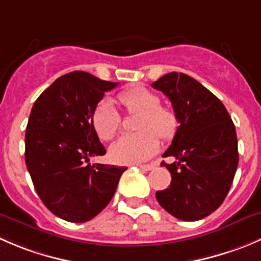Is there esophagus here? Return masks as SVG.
<instances>
[{
  "mask_svg": "<svg viewBox=\"0 0 261 261\" xmlns=\"http://www.w3.org/2000/svg\"><path fill=\"white\" fill-rule=\"evenodd\" d=\"M154 167H155V164H154V163H151V164H140V166H139V168L143 169V171H151Z\"/></svg>",
  "mask_w": 261,
  "mask_h": 261,
  "instance_id": "1",
  "label": "esophagus"
}]
</instances>
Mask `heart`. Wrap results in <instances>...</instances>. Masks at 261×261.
Instances as JSON below:
<instances>
[{
  "instance_id": "1",
  "label": "heart",
  "mask_w": 261,
  "mask_h": 261,
  "mask_svg": "<svg viewBox=\"0 0 261 261\" xmlns=\"http://www.w3.org/2000/svg\"><path fill=\"white\" fill-rule=\"evenodd\" d=\"M118 102L127 112H140L136 128L139 133L120 136L110 148V155L121 164L148 161L159 148V138L171 139L178 126L172 108L159 105L156 94L143 87H135L118 94ZM121 126V117L112 100L103 99L93 113V127L102 140H111Z\"/></svg>"
}]
</instances>
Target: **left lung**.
Here are the masks:
<instances>
[{"label":"left lung","instance_id":"obj_1","mask_svg":"<svg viewBox=\"0 0 261 261\" xmlns=\"http://www.w3.org/2000/svg\"><path fill=\"white\" fill-rule=\"evenodd\" d=\"M171 100L179 126L161 166L171 172L168 189L155 192L163 209L182 221H199L226 199L237 166L236 128L223 103L198 80L169 72L151 84Z\"/></svg>","mask_w":261,"mask_h":261}]
</instances>
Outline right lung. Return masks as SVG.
I'll list each match as a JSON object with an SVG mask.
<instances>
[{
    "label": "right lung",
    "instance_id": "right-lung-1",
    "mask_svg": "<svg viewBox=\"0 0 261 261\" xmlns=\"http://www.w3.org/2000/svg\"><path fill=\"white\" fill-rule=\"evenodd\" d=\"M118 83L84 71L58 77L35 100L25 133V163L38 196L55 216L84 223L115 195L127 167L90 164L106 149L93 127V113Z\"/></svg>",
    "mask_w": 261,
    "mask_h": 261
}]
</instances>
